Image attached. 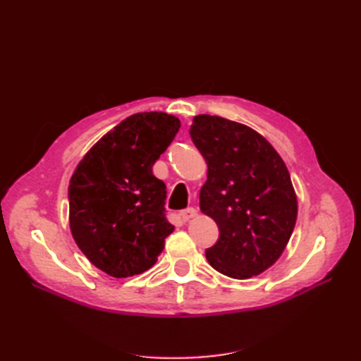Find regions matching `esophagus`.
<instances>
[{"mask_svg": "<svg viewBox=\"0 0 361 361\" xmlns=\"http://www.w3.org/2000/svg\"><path fill=\"white\" fill-rule=\"evenodd\" d=\"M179 215L183 221H188V220H191V218L197 215V211H195L194 207H187V209H182Z\"/></svg>", "mask_w": 361, "mask_h": 361, "instance_id": "34e87169", "label": "esophagus"}]
</instances>
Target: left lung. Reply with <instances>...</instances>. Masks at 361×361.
Wrapping results in <instances>:
<instances>
[{
  "label": "left lung",
  "instance_id": "8db88e82",
  "mask_svg": "<svg viewBox=\"0 0 361 361\" xmlns=\"http://www.w3.org/2000/svg\"><path fill=\"white\" fill-rule=\"evenodd\" d=\"M190 135L207 164L200 209L220 231L206 259L227 277L257 276L276 264L297 221L285 162L256 130L218 116H195Z\"/></svg>",
  "mask_w": 361,
  "mask_h": 361
}]
</instances>
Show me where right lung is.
Here are the masks:
<instances>
[{"mask_svg":"<svg viewBox=\"0 0 361 361\" xmlns=\"http://www.w3.org/2000/svg\"><path fill=\"white\" fill-rule=\"evenodd\" d=\"M180 122L166 113H137L122 120L87 152L69 182V223L76 245L113 277L154 267L167 220L166 183L152 167L178 134Z\"/></svg>","mask_w":361,"mask_h":361,"instance_id":"add662e5","label":"right lung"}]
</instances>
